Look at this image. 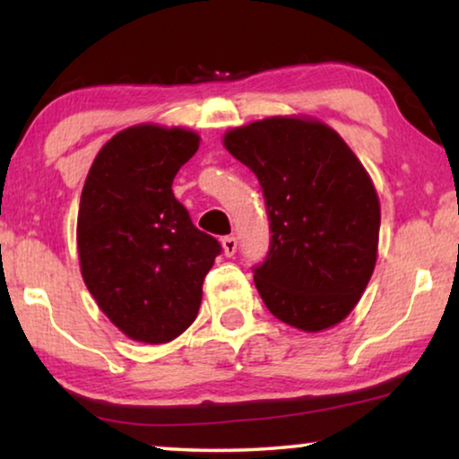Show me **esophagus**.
Returning <instances> with one entry per match:
<instances>
[{
    "instance_id": "34e87169",
    "label": "esophagus",
    "mask_w": 459,
    "mask_h": 459,
    "mask_svg": "<svg viewBox=\"0 0 459 459\" xmlns=\"http://www.w3.org/2000/svg\"><path fill=\"white\" fill-rule=\"evenodd\" d=\"M221 244H223V253H225V256H234V255H236V250H238L236 236H225V238H221Z\"/></svg>"
}]
</instances>
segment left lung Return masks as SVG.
<instances>
[{
	"mask_svg": "<svg viewBox=\"0 0 459 459\" xmlns=\"http://www.w3.org/2000/svg\"><path fill=\"white\" fill-rule=\"evenodd\" d=\"M230 154L256 175L269 250L253 267L275 317L317 332L342 322L376 265L380 204L366 169L328 125L272 117L231 129Z\"/></svg>",
	"mask_w": 459,
	"mask_h": 459,
	"instance_id": "8db88e82",
	"label": "left lung"
}]
</instances>
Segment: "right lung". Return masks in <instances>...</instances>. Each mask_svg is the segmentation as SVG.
Here are the masks:
<instances>
[{
    "instance_id": "add662e5",
    "label": "right lung",
    "mask_w": 459,
    "mask_h": 459,
    "mask_svg": "<svg viewBox=\"0 0 459 459\" xmlns=\"http://www.w3.org/2000/svg\"><path fill=\"white\" fill-rule=\"evenodd\" d=\"M196 150L192 131L125 129L100 150L81 192V273L100 309L134 341L178 338L196 319L204 275L221 255L171 190Z\"/></svg>"
}]
</instances>
